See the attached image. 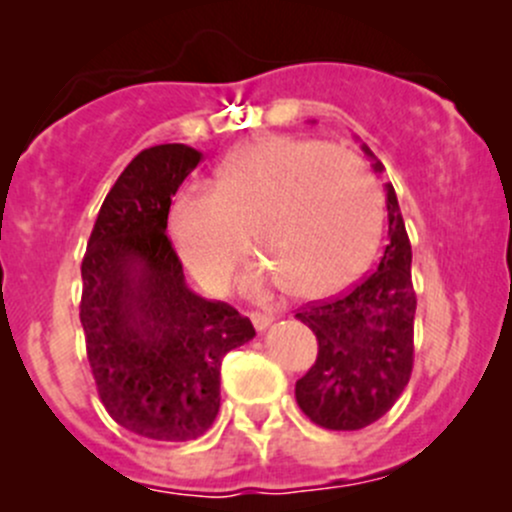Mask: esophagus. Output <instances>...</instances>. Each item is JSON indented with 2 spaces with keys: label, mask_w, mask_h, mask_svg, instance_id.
<instances>
[{
  "label": "esophagus",
  "mask_w": 512,
  "mask_h": 512,
  "mask_svg": "<svg viewBox=\"0 0 512 512\" xmlns=\"http://www.w3.org/2000/svg\"><path fill=\"white\" fill-rule=\"evenodd\" d=\"M250 319H252V327H255L257 332H265V329L272 324L270 314H262V312H252Z\"/></svg>",
  "instance_id": "1"
}]
</instances>
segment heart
Returning <instances> with one entry per match:
<instances>
[{
  "mask_svg": "<svg viewBox=\"0 0 512 512\" xmlns=\"http://www.w3.org/2000/svg\"><path fill=\"white\" fill-rule=\"evenodd\" d=\"M252 228L267 262L247 292L285 282L294 297H322L354 280L376 250L381 195L354 153L302 138H262L218 168L215 190L190 185L170 208V235L190 270L213 289L230 282Z\"/></svg>",
  "mask_w": 512,
  "mask_h": 512,
  "instance_id": "obj_1",
  "label": "heart"
}]
</instances>
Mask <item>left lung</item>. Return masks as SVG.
Returning <instances> with one entry per match:
<instances>
[{
	"label": "left lung",
	"mask_w": 512,
	"mask_h": 512,
	"mask_svg": "<svg viewBox=\"0 0 512 512\" xmlns=\"http://www.w3.org/2000/svg\"><path fill=\"white\" fill-rule=\"evenodd\" d=\"M361 151L376 173H384L366 143ZM386 210L389 245L379 267L342 297L307 304L294 314L319 342L317 361L297 381L294 396L299 409L329 431H359L379 421L406 389L414 366L411 242L391 183Z\"/></svg>",
	"instance_id": "1"
}]
</instances>
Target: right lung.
Here are the masks:
<instances>
[{"label":"right lung","mask_w":512,"mask_h":512,"mask_svg":"<svg viewBox=\"0 0 512 512\" xmlns=\"http://www.w3.org/2000/svg\"><path fill=\"white\" fill-rule=\"evenodd\" d=\"M203 153H138L103 200L81 262L86 354L108 416L153 441H193L220 409V366L255 337L250 319L185 285L170 245V200Z\"/></svg>","instance_id":"add662e5"}]
</instances>
